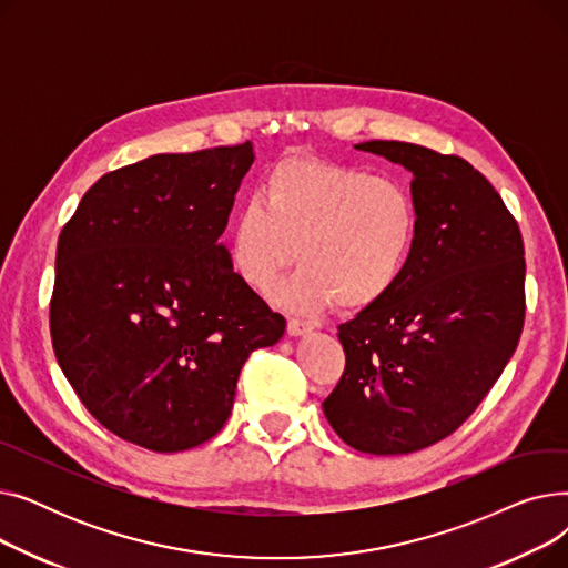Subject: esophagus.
<instances>
[{
  "instance_id": "esophagus-1",
  "label": "esophagus",
  "mask_w": 568,
  "mask_h": 568,
  "mask_svg": "<svg viewBox=\"0 0 568 568\" xmlns=\"http://www.w3.org/2000/svg\"><path fill=\"white\" fill-rule=\"evenodd\" d=\"M308 332H311V324L308 322H302V320H296V317L287 320V334L290 336H304Z\"/></svg>"
}]
</instances>
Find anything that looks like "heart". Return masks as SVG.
Instances as JSON below:
<instances>
[{
    "mask_svg": "<svg viewBox=\"0 0 568 568\" xmlns=\"http://www.w3.org/2000/svg\"><path fill=\"white\" fill-rule=\"evenodd\" d=\"M416 239L419 206L398 179L294 159L268 172L260 200L239 209L227 257L232 272L262 294L296 257L304 266L283 290L287 308L313 313L336 302L354 313L398 287Z\"/></svg>",
    "mask_w": 568,
    "mask_h": 568,
    "instance_id": "heart-1",
    "label": "heart"
}]
</instances>
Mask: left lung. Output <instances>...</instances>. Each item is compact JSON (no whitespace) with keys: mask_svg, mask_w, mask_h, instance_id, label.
<instances>
[{"mask_svg":"<svg viewBox=\"0 0 568 568\" xmlns=\"http://www.w3.org/2000/svg\"><path fill=\"white\" fill-rule=\"evenodd\" d=\"M412 172L419 239L398 287L338 326L345 373L322 403L352 449L398 456L452 435L514 356L525 322L523 234L460 156L371 140Z\"/></svg>","mask_w":568,"mask_h":568,"instance_id":"left-lung-1","label":"left lung"}]
</instances>
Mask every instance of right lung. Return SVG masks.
Here are the masks:
<instances>
[{
  "instance_id": "right-lung-1",
  "label": "right lung",
  "mask_w": 568,
  "mask_h": 568,
  "mask_svg": "<svg viewBox=\"0 0 568 568\" xmlns=\"http://www.w3.org/2000/svg\"><path fill=\"white\" fill-rule=\"evenodd\" d=\"M253 161L251 142L149 156L103 174L59 234V368L101 426L149 452L212 439L251 352L285 334L221 242Z\"/></svg>"
}]
</instances>
